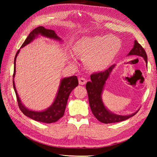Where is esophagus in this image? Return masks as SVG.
Wrapping results in <instances>:
<instances>
[{"instance_id": "34e87169", "label": "esophagus", "mask_w": 157, "mask_h": 157, "mask_svg": "<svg viewBox=\"0 0 157 157\" xmlns=\"http://www.w3.org/2000/svg\"><path fill=\"white\" fill-rule=\"evenodd\" d=\"M79 84L80 85H84L86 83V79L84 78H79Z\"/></svg>"}]
</instances>
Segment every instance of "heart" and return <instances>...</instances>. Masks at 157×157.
I'll return each instance as SVG.
<instances>
[{"label":"heart","instance_id":"heart-1","mask_svg":"<svg viewBox=\"0 0 157 157\" xmlns=\"http://www.w3.org/2000/svg\"><path fill=\"white\" fill-rule=\"evenodd\" d=\"M120 47L121 42L115 36H95L78 40L73 50L75 55L84 57V65L88 70L100 71L111 63Z\"/></svg>","mask_w":157,"mask_h":157}]
</instances>
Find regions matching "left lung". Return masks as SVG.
<instances>
[{
    "instance_id": "left-lung-1",
    "label": "left lung",
    "mask_w": 157,
    "mask_h": 157,
    "mask_svg": "<svg viewBox=\"0 0 157 157\" xmlns=\"http://www.w3.org/2000/svg\"><path fill=\"white\" fill-rule=\"evenodd\" d=\"M128 55L142 56L147 66V55H146L144 49L142 48V46L139 44L137 40L134 41V47L130 51ZM115 67V65H113L105 71L92 74L90 76L91 81L88 82L86 85L91 111L95 117L99 121L103 123H111L124 121V120L135 115L140 110L139 109L135 113L128 115H121L115 114V113L110 111L105 106L104 102L102 101V94L104 90L106 82Z\"/></svg>"
}]
</instances>
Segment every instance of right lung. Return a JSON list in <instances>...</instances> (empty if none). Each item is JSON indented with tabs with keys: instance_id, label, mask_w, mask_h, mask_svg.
<instances>
[{
	"instance_id": "1",
	"label": "right lung",
	"mask_w": 157,
	"mask_h": 157,
	"mask_svg": "<svg viewBox=\"0 0 157 157\" xmlns=\"http://www.w3.org/2000/svg\"><path fill=\"white\" fill-rule=\"evenodd\" d=\"M40 36L54 40L58 41L59 42H63L61 38L59 37L54 30L47 29L44 27H42V26H40V27L33 29L29 33V34L28 35L27 38L25 39L24 42L23 43V44L21 45L20 48H22L26 45L30 44L36 38L40 37ZM19 52L20 49L17 52L14 59V72H13V84L20 110H21V112L25 116L35 120V121L46 123H51L57 121L64 115L67 102V100L70 93L78 85V78H77V76L74 75L68 77V78H64L61 79V82H60L57 93H56V97L54 101L52 103V105L48 108L40 111H36L29 109L23 104L21 99H20L17 94V92L14 82V78L16 73V59Z\"/></svg>"
}]
</instances>
